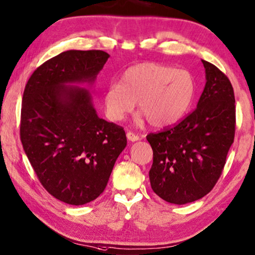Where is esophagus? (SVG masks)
Returning <instances> with one entry per match:
<instances>
[{
  "instance_id": "esophagus-1",
  "label": "esophagus",
  "mask_w": 255,
  "mask_h": 255,
  "mask_svg": "<svg viewBox=\"0 0 255 255\" xmlns=\"http://www.w3.org/2000/svg\"><path fill=\"white\" fill-rule=\"evenodd\" d=\"M126 136H127V138L130 140V142H136V140L139 139V136L134 134V132H131V131H127Z\"/></svg>"
}]
</instances>
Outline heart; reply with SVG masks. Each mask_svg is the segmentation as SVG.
I'll list each match as a JSON object with an SVG mask.
<instances>
[{
    "label": "heart",
    "instance_id": "obj_1",
    "mask_svg": "<svg viewBox=\"0 0 255 255\" xmlns=\"http://www.w3.org/2000/svg\"><path fill=\"white\" fill-rule=\"evenodd\" d=\"M196 91L193 75L186 69L155 62L132 66L124 72L121 83H111L104 92L107 117L124 120L137 107L136 121L146 118L153 127H165L178 121L191 107Z\"/></svg>",
    "mask_w": 255,
    "mask_h": 255
}]
</instances>
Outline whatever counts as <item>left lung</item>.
<instances>
[{"label":"left lung","mask_w":255,"mask_h":255,"mask_svg":"<svg viewBox=\"0 0 255 255\" xmlns=\"http://www.w3.org/2000/svg\"><path fill=\"white\" fill-rule=\"evenodd\" d=\"M205 87L195 110L175 126L151 132V187L173 204L200 200L211 192L235 137L236 109L232 83L215 64L204 61Z\"/></svg>","instance_id":"8db88e82"}]
</instances>
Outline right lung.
<instances>
[{
    "instance_id": "right-lung-1",
    "label": "right lung",
    "mask_w": 255,
    "mask_h": 255,
    "mask_svg": "<svg viewBox=\"0 0 255 255\" xmlns=\"http://www.w3.org/2000/svg\"><path fill=\"white\" fill-rule=\"evenodd\" d=\"M109 58L100 50L62 52L39 66L23 91V149L43 187L67 204L99 197L127 145L123 127L96 115L91 93L70 85L94 83Z\"/></svg>"
}]
</instances>
